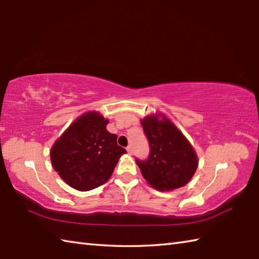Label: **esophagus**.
<instances>
[{
	"label": "esophagus",
	"mask_w": 259,
	"mask_h": 259,
	"mask_svg": "<svg viewBox=\"0 0 259 259\" xmlns=\"http://www.w3.org/2000/svg\"><path fill=\"white\" fill-rule=\"evenodd\" d=\"M126 151H128L129 155H131V153H133V149H131V147H130V146H129V147H126Z\"/></svg>",
	"instance_id": "1"
}]
</instances>
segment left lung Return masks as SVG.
<instances>
[{
    "mask_svg": "<svg viewBox=\"0 0 259 259\" xmlns=\"http://www.w3.org/2000/svg\"><path fill=\"white\" fill-rule=\"evenodd\" d=\"M149 141L150 155L146 161L137 160L140 171L153 188L170 191L190 181L198 167L197 153L184 134L161 112L141 119Z\"/></svg>",
    "mask_w": 259,
    "mask_h": 259,
    "instance_id": "left-lung-1",
    "label": "left lung"
}]
</instances>
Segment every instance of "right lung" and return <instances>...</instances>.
Segmentation results:
<instances>
[{
    "mask_svg": "<svg viewBox=\"0 0 259 259\" xmlns=\"http://www.w3.org/2000/svg\"><path fill=\"white\" fill-rule=\"evenodd\" d=\"M108 119L98 111L76 118L54 142L51 163L72 188L88 191L106 184L120 157L126 153L117 144V135L107 130Z\"/></svg>",
    "mask_w": 259,
    "mask_h": 259,
    "instance_id": "obj_1",
    "label": "right lung"
}]
</instances>
